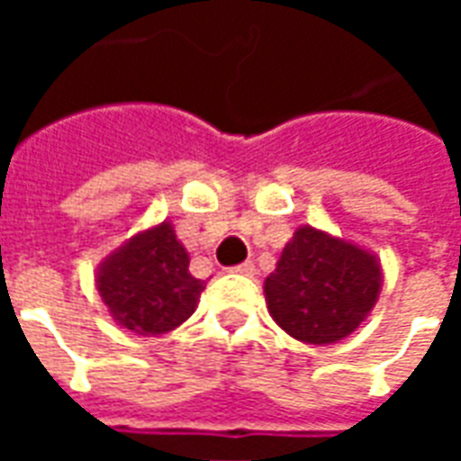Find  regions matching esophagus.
<instances>
[{"mask_svg": "<svg viewBox=\"0 0 461 461\" xmlns=\"http://www.w3.org/2000/svg\"><path fill=\"white\" fill-rule=\"evenodd\" d=\"M234 274H241V276H254L257 274V267L251 264V261H244V264H240V267H234Z\"/></svg>", "mask_w": 461, "mask_h": 461, "instance_id": "esophagus-1", "label": "esophagus"}]
</instances>
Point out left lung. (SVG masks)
<instances>
[{"label":"left lung","instance_id":"1","mask_svg":"<svg viewBox=\"0 0 461 461\" xmlns=\"http://www.w3.org/2000/svg\"><path fill=\"white\" fill-rule=\"evenodd\" d=\"M383 289L373 251L303 224L264 281L271 319L291 339L330 346L367 319Z\"/></svg>","mask_w":461,"mask_h":461}]
</instances>
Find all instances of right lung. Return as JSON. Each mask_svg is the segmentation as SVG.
<instances>
[{
    "label": "right lung",
    "mask_w": 461,
    "mask_h": 461,
    "mask_svg": "<svg viewBox=\"0 0 461 461\" xmlns=\"http://www.w3.org/2000/svg\"><path fill=\"white\" fill-rule=\"evenodd\" d=\"M95 289L118 326L138 336H160L194 313L204 281L190 274V254L172 221H160L98 264Z\"/></svg>",
    "instance_id": "1"
}]
</instances>
